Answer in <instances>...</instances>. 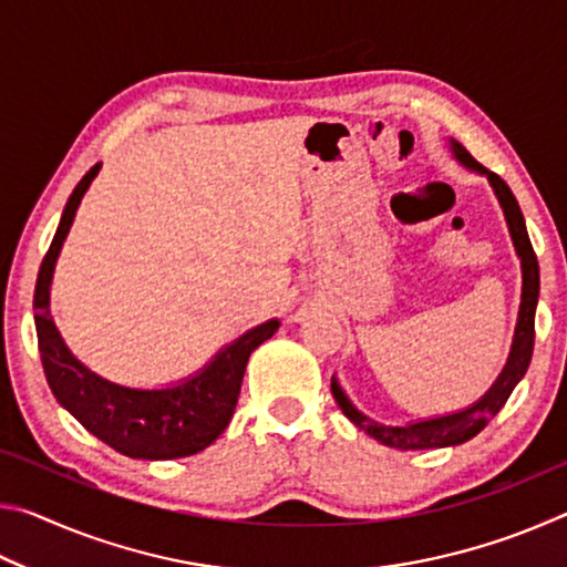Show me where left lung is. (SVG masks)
Here are the masks:
<instances>
[{
	"mask_svg": "<svg viewBox=\"0 0 567 567\" xmlns=\"http://www.w3.org/2000/svg\"><path fill=\"white\" fill-rule=\"evenodd\" d=\"M450 150H453V157L460 162V165L467 167L470 172H477V175L487 177L491 187L495 192L497 203L503 207L505 223H507V233H511L513 247L517 257H520V272H523V292H520V310H517V322H515V334H513V344H511V354H507V362L501 375L491 385V390L485 392L483 398L473 405H467L463 410L447 412V415H437V417H425L417 422H408V425H385V422H378L364 415L358 408L352 405V400L344 395L342 385L338 378L332 375V395L338 400L340 410L344 412L354 427H360L362 433H368L370 437H375L378 443L388 445V447H398V450H430V447H453V445H463L470 437H475L480 430H483L487 422H491L501 408L511 398V392L515 390L517 382L523 380L527 372V364H530L533 358V342H535V307H537V295H540V270H537V257L533 252L530 237H527V227H525V217L520 213V205H517L515 195L511 187L495 175V172L485 169L475 157L460 145V142L450 140Z\"/></svg>",
	"mask_w": 567,
	"mask_h": 567,
	"instance_id": "8db88e82",
	"label": "left lung"
}]
</instances>
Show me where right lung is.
Returning <instances> with one entry per match:
<instances>
[{
	"instance_id": "add662e5",
	"label": "right lung",
	"mask_w": 567,
	"mask_h": 567,
	"mask_svg": "<svg viewBox=\"0 0 567 567\" xmlns=\"http://www.w3.org/2000/svg\"><path fill=\"white\" fill-rule=\"evenodd\" d=\"M94 165L66 199L50 252L37 275L34 324L44 375L60 405L82 422L94 437L137 460H175L195 455L215 443L233 420L245 368L265 340L280 328L267 320L225 344L205 368L167 388H130L100 375L66 348L50 312V287L56 257L74 223L84 192L100 175Z\"/></svg>"
}]
</instances>
